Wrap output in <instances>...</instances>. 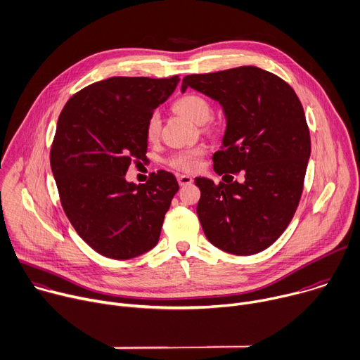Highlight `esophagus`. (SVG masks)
Here are the masks:
<instances>
[{
    "label": "esophagus",
    "mask_w": 360,
    "mask_h": 360,
    "mask_svg": "<svg viewBox=\"0 0 360 360\" xmlns=\"http://www.w3.org/2000/svg\"><path fill=\"white\" fill-rule=\"evenodd\" d=\"M177 181L180 184V187H184V186H188L193 183V179L190 176H186V174H181L177 177Z\"/></svg>",
    "instance_id": "esophagus-1"
}]
</instances>
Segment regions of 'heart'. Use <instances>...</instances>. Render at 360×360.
<instances>
[{
  "instance_id": "heart-1",
  "label": "heart",
  "mask_w": 360,
  "mask_h": 360,
  "mask_svg": "<svg viewBox=\"0 0 360 360\" xmlns=\"http://www.w3.org/2000/svg\"><path fill=\"white\" fill-rule=\"evenodd\" d=\"M174 110L186 116L188 120L201 124L208 120L211 115V105L204 96L198 94H186L174 102ZM159 134H160V117L155 112L148 119L146 136L149 140H156ZM204 155H205V149L202 146L181 150L174 153L169 159V166L183 173H193L200 169L201 159Z\"/></svg>"
}]
</instances>
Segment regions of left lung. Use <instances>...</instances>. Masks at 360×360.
I'll use <instances>...</instances> for the list:
<instances>
[{
	"mask_svg": "<svg viewBox=\"0 0 360 360\" xmlns=\"http://www.w3.org/2000/svg\"><path fill=\"white\" fill-rule=\"evenodd\" d=\"M187 88L217 101L227 119L214 172H243L245 179L194 180L202 231L226 252L257 254L288 227L302 195L311 136L301 101L285 81L257 66L187 75L181 91Z\"/></svg>",
	"mask_w": 360,
	"mask_h": 360,
	"instance_id": "left-lung-1",
	"label": "left lung"
}]
</instances>
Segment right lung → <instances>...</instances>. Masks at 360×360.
Returning <instances> with one entry per match:
<instances>
[{"mask_svg": "<svg viewBox=\"0 0 360 360\" xmlns=\"http://www.w3.org/2000/svg\"><path fill=\"white\" fill-rule=\"evenodd\" d=\"M180 78L113 77L95 82L63 106L51 148V169L72 227L96 252L129 259L152 250L179 191L159 170L145 184L127 183L131 160H145L146 123Z\"/></svg>", "mask_w": 360, "mask_h": 360, "instance_id": "1", "label": "right lung"}]
</instances>
